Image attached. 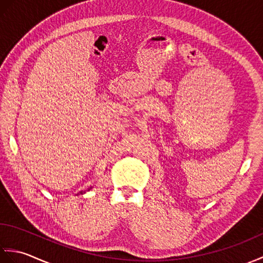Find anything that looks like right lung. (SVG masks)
I'll use <instances>...</instances> for the list:
<instances>
[{
	"label": "right lung",
	"mask_w": 263,
	"mask_h": 263,
	"mask_svg": "<svg viewBox=\"0 0 263 263\" xmlns=\"http://www.w3.org/2000/svg\"><path fill=\"white\" fill-rule=\"evenodd\" d=\"M91 189V187H90ZM90 189H88V191H89V190H90ZM82 193H86V191H80V194H82ZM78 194H79V193H78Z\"/></svg>",
	"instance_id": "add662e5"
}]
</instances>
